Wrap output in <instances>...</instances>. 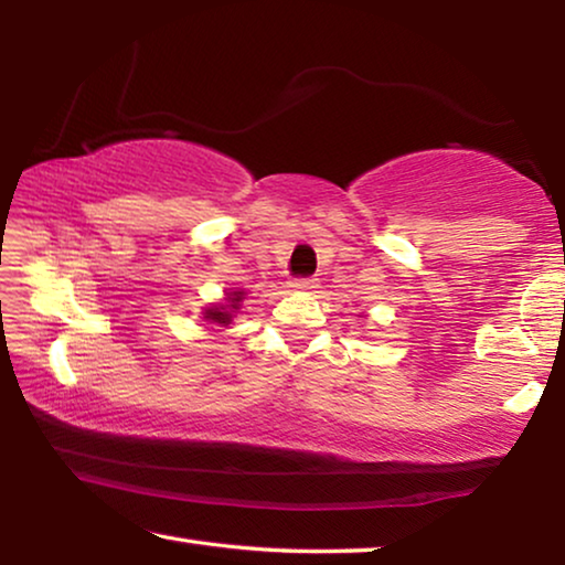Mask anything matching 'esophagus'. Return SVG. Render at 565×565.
Returning <instances> with one entry per match:
<instances>
[{"mask_svg": "<svg viewBox=\"0 0 565 565\" xmlns=\"http://www.w3.org/2000/svg\"><path fill=\"white\" fill-rule=\"evenodd\" d=\"M289 286L296 291H309V289H313V286H317V281H313V279H294Z\"/></svg>", "mask_w": 565, "mask_h": 565, "instance_id": "obj_1", "label": "esophagus"}]
</instances>
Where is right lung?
Instances as JSON below:
<instances>
[{"label":"right lung","mask_w":565,"mask_h":565,"mask_svg":"<svg viewBox=\"0 0 565 565\" xmlns=\"http://www.w3.org/2000/svg\"><path fill=\"white\" fill-rule=\"evenodd\" d=\"M244 301V291H232L226 294V303H216L204 309V321L214 323V327H228L234 319V311H238V306Z\"/></svg>","instance_id":"1"}]
</instances>
